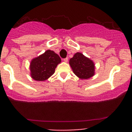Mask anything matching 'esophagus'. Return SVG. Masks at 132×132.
<instances>
[{"instance_id":"34e87169","label":"esophagus","mask_w":132,"mask_h":132,"mask_svg":"<svg viewBox=\"0 0 132 132\" xmlns=\"http://www.w3.org/2000/svg\"><path fill=\"white\" fill-rule=\"evenodd\" d=\"M63 61H64V62H68V57H66V58H64V59H63Z\"/></svg>"}]
</instances>
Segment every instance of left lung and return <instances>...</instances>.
<instances>
[{"instance_id":"8db88e82","label":"left lung","mask_w":132,"mask_h":132,"mask_svg":"<svg viewBox=\"0 0 132 132\" xmlns=\"http://www.w3.org/2000/svg\"><path fill=\"white\" fill-rule=\"evenodd\" d=\"M73 71L80 79H88L94 75L95 66L93 61L79 52L70 60Z\"/></svg>"}]
</instances>
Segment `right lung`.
Masks as SVG:
<instances>
[{"instance_id":"obj_1","label":"right lung","mask_w":132,"mask_h":132,"mask_svg":"<svg viewBox=\"0 0 132 132\" xmlns=\"http://www.w3.org/2000/svg\"><path fill=\"white\" fill-rule=\"evenodd\" d=\"M61 62V58L57 54L52 50H46L30 62L31 77L37 81L46 80L55 73L57 66Z\"/></svg>"}]
</instances>
